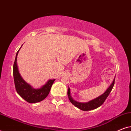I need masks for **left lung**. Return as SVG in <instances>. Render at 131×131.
I'll return each instance as SVG.
<instances>
[{"label":"left lung","instance_id":"8db88e82","mask_svg":"<svg viewBox=\"0 0 131 131\" xmlns=\"http://www.w3.org/2000/svg\"><path fill=\"white\" fill-rule=\"evenodd\" d=\"M114 80H115V77H114L112 83H111V85L109 86V87L107 89V90L103 93V94L101 95L98 96L94 99H93L91 101H89L87 103H80V102H78L75 101L74 100H73V98L71 97V93H70V89L69 87L68 89V96L70 101L71 103L73 104L74 106L78 107V108L80 109L81 110L83 111H89L91 110H94V109L97 108L98 107L101 106V105L104 103V102L105 101V100H106L107 96H108V95L110 94L111 91H112L113 87L114 84Z\"/></svg>","mask_w":131,"mask_h":131}]
</instances>
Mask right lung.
<instances>
[{
    "instance_id": "right-lung-1",
    "label": "right lung",
    "mask_w": 131,
    "mask_h": 131,
    "mask_svg": "<svg viewBox=\"0 0 131 131\" xmlns=\"http://www.w3.org/2000/svg\"><path fill=\"white\" fill-rule=\"evenodd\" d=\"M19 49L16 54L13 66V75L16 90L18 94L28 103H36L42 101L49 94L55 79L48 80L45 85L38 89H35L30 84L27 83L21 77L17 65V56Z\"/></svg>"
}]
</instances>
